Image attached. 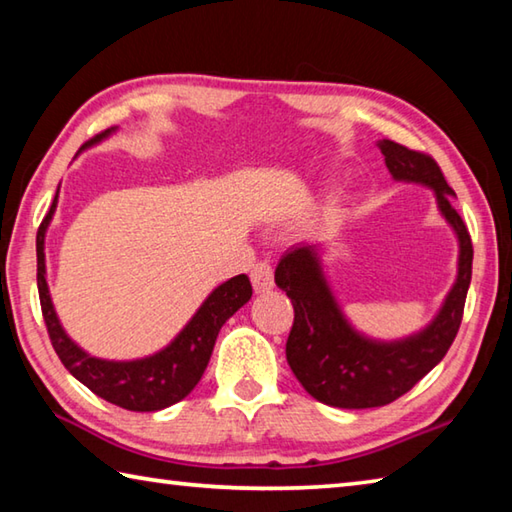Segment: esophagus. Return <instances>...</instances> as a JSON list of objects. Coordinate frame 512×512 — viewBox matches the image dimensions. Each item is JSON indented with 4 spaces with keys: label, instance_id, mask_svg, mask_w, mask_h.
Wrapping results in <instances>:
<instances>
[{
    "label": "esophagus",
    "instance_id": "1",
    "mask_svg": "<svg viewBox=\"0 0 512 512\" xmlns=\"http://www.w3.org/2000/svg\"><path fill=\"white\" fill-rule=\"evenodd\" d=\"M251 283H254V290L261 294V292H270L274 288V272H272V265L267 261L256 263L251 267Z\"/></svg>",
    "mask_w": 512,
    "mask_h": 512
}]
</instances>
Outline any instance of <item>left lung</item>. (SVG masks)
<instances>
[{"instance_id": "left-lung-1", "label": "left lung", "mask_w": 512, "mask_h": 512, "mask_svg": "<svg viewBox=\"0 0 512 512\" xmlns=\"http://www.w3.org/2000/svg\"><path fill=\"white\" fill-rule=\"evenodd\" d=\"M378 148L396 182L420 184L434 193L436 209L459 242L456 279L429 324L405 337L378 339L346 317L328 281L321 242H299L285 251L274 281L294 306L285 344L288 364L312 398L339 409L384 407L423 380L459 333L472 279L470 233L452 206L456 193L436 161L389 139H380Z\"/></svg>"}]
</instances>
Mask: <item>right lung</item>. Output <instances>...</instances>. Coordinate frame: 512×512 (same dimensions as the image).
I'll return each instance as SVG.
<instances>
[{
  "label": "right lung",
  "mask_w": 512,
  "mask_h": 512,
  "mask_svg": "<svg viewBox=\"0 0 512 512\" xmlns=\"http://www.w3.org/2000/svg\"><path fill=\"white\" fill-rule=\"evenodd\" d=\"M116 130L119 128L105 130L92 141H87L80 150L92 148L96 143L110 139ZM58 191L56 197H53L49 213L44 215L38 229L35 251H38V292L44 324H47L51 344L56 348L60 362L65 364V369L78 382H83L89 391H94L98 398L128 411H159L184 400L195 389V384L200 382L224 321L236 315L251 299L249 276L238 274L220 283L202 301L195 315L186 321V326L155 353L134 357V360H105V357L89 355L62 328L47 283L44 240H47L53 213L58 209Z\"/></svg>",
  "instance_id": "right-lung-1"
}]
</instances>
